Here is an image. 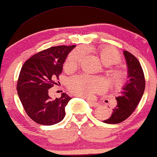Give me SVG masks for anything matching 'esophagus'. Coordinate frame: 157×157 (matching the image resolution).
<instances>
[{
  "label": "esophagus",
  "mask_w": 157,
  "mask_h": 157,
  "mask_svg": "<svg viewBox=\"0 0 157 157\" xmlns=\"http://www.w3.org/2000/svg\"><path fill=\"white\" fill-rule=\"evenodd\" d=\"M88 103L89 104V105L90 106L92 107H98L99 106V104L98 102H95V101H88Z\"/></svg>",
  "instance_id": "34e87169"
}]
</instances>
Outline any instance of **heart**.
Segmentation results:
<instances>
[{"label":"heart","mask_w":157,"mask_h":157,"mask_svg":"<svg viewBox=\"0 0 157 157\" xmlns=\"http://www.w3.org/2000/svg\"><path fill=\"white\" fill-rule=\"evenodd\" d=\"M84 53L79 50L71 52L65 61L64 67L67 69H72L78 67L81 63ZM101 59L106 65L118 64L121 61V56L115 49L111 47L105 48L100 53ZM124 73L120 71L115 72V80L119 84L123 78ZM69 89L75 95L84 98H92L96 93L102 91L106 86L104 80L86 75H79L71 78L68 83Z\"/></svg>","instance_id":"obj_1"}]
</instances>
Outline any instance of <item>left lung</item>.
Returning a JSON list of instances; mask_svg holds the SVG:
<instances>
[{"mask_svg": "<svg viewBox=\"0 0 157 157\" xmlns=\"http://www.w3.org/2000/svg\"><path fill=\"white\" fill-rule=\"evenodd\" d=\"M128 66V80L122 88L119 95L115 98L117 104L113 108L109 118L103 121L106 124H115L126 120L137 106L144 93L146 81L141 64L135 56L124 51Z\"/></svg>", "mask_w": 157, "mask_h": 157, "instance_id": "obj_1", "label": "left lung"}]
</instances>
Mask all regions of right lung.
<instances>
[{"label": "right lung", "instance_id": "obj_1", "mask_svg": "<svg viewBox=\"0 0 157 157\" xmlns=\"http://www.w3.org/2000/svg\"><path fill=\"white\" fill-rule=\"evenodd\" d=\"M75 46L52 47L31 57L22 65L16 89L27 115L44 126L58 124L65 116V106L71 98L62 93L51 98L49 89L56 84L68 54Z\"/></svg>", "mask_w": 157, "mask_h": 157}]
</instances>
